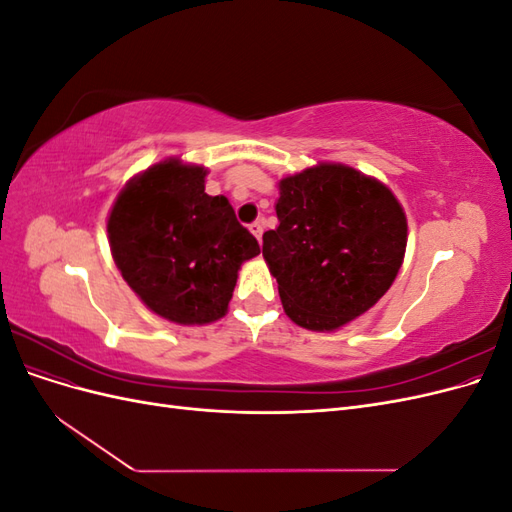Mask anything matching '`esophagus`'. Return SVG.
Instances as JSON below:
<instances>
[{"mask_svg": "<svg viewBox=\"0 0 512 512\" xmlns=\"http://www.w3.org/2000/svg\"><path fill=\"white\" fill-rule=\"evenodd\" d=\"M250 230H252V235L260 241L262 230H265V226H262V222H252V224H250Z\"/></svg>", "mask_w": 512, "mask_h": 512, "instance_id": "esophagus-1", "label": "esophagus"}]
</instances>
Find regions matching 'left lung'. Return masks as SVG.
<instances>
[{
    "mask_svg": "<svg viewBox=\"0 0 512 512\" xmlns=\"http://www.w3.org/2000/svg\"><path fill=\"white\" fill-rule=\"evenodd\" d=\"M280 226L262 235V256L290 320L333 331L391 288L406 252V215L391 190L342 164L280 181Z\"/></svg>",
    "mask_w": 512,
    "mask_h": 512,
    "instance_id": "8db88e82",
    "label": "left lung"
}]
</instances>
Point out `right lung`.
I'll return each instance as SVG.
<instances>
[{"mask_svg": "<svg viewBox=\"0 0 512 512\" xmlns=\"http://www.w3.org/2000/svg\"><path fill=\"white\" fill-rule=\"evenodd\" d=\"M205 168L166 160L115 200L108 239L128 286L158 316L205 324L226 314L237 271L260 254L226 196L205 192Z\"/></svg>", "mask_w": 512, "mask_h": 512, "instance_id": "right-lung-1", "label": "right lung"}]
</instances>
